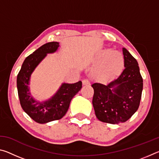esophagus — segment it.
I'll return each mask as SVG.
<instances>
[{
  "mask_svg": "<svg viewBox=\"0 0 159 159\" xmlns=\"http://www.w3.org/2000/svg\"><path fill=\"white\" fill-rule=\"evenodd\" d=\"M82 83H83V85H87L90 84V81L88 79H83Z\"/></svg>",
  "mask_w": 159,
  "mask_h": 159,
  "instance_id": "34e87169",
  "label": "esophagus"
}]
</instances>
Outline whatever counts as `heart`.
Listing matches in <instances>:
<instances>
[{"instance_id": "1", "label": "heart", "mask_w": 159, "mask_h": 159, "mask_svg": "<svg viewBox=\"0 0 159 159\" xmlns=\"http://www.w3.org/2000/svg\"><path fill=\"white\" fill-rule=\"evenodd\" d=\"M100 61L94 69L95 76L102 80L115 79L124 68V57L120 52L111 50H104L97 58Z\"/></svg>"}]
</instances>
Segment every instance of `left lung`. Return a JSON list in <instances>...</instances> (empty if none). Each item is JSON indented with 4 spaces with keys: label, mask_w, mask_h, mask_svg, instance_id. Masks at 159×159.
I'll return each mask as SVG.
<instances>
[{
    "label": "left lung",
    "mask_w": 159,
    "mask_h": 159,
    "mask_svg": "<svg viewBox=\"0 0 159 159\" xmlns=\"http://www.w3.org/2000/svg\"><path fill=\"white\" fill-rule=\"evenodd\" d=\"M123 54L125 69L121 74L107 85H92L93 105L97 118L102 122H125L137 111L140 103L143 80L138 63L125 48Z\"/></svg>",
    "instance_id": "left-lung-1"
}]
</instances>
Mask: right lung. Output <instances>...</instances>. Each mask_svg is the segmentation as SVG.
Instances as JSON below:
<instances>
[{
  "label": "right lung",
  "mask_w": 159,
  "mask_h": 159,
  "mask_svg": "<svg viewBox=\"0 0 159 159\" xmlns=\"http://www.w3.org/2000/svg\"><path fill=\"white\" fill-rule=\"evenodd\" d=\"M59 46L58 42H50L43 45L25 59L17 75V87L21 108L34 121L39 123L61 119L68 111L72 98L82 88L81 81L73 84L62 83L57 92L43 102L36 101L31 95L29 84L32 72L48 53L55 52Z\"/></svg>",
  "instance_id": "right-lung-1"
}]
</instances>
